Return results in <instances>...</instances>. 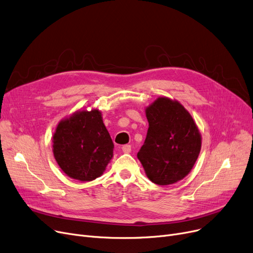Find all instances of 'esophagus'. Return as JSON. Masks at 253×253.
Instances as JSON below:
<instances>
[{
	"label": "esophagus",
	"mask_w": 253,
	"mask_h": 253,
	"mask_svg": "<svg viewBox=\"0 0 253 253\" xmlns=\"http://www.w3.org/2000/svg\"><path fill=\"white\" fill-rule=\"evenodd\" d=\"M122 150L124 153H130L131 152V146L130 145H124L122 147Z\"/></svg>",
	"instance_id": "obj_1"
}]
</instances>
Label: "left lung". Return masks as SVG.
Returning a JSON list of instances; mask_svg holds the SVG:
<instances>
[{
	"instance_id": "8db88e82",
	"label": "left lung",
	"mask_w": 253,
	"mask_h": 253,
	"mask_svg": "<svg viewBox=\"0 0 253 253\" xmlns=\"http://www.w3.org/2000/svg\"><path fill=\"white\" fill-rule=\"evenodd\" d=\"M149 128L137 158L157 185L182 180L193 168L202 137L190 114L177 101L161 97L146 109Z\"/></svg>"
}]
</instances>
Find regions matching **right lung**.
Instances as JSON below:
<instances>
[{
	"instance_id": "add662e5",
	"label": "right lung",
	"mask_w": 253,
	"mask_h": 253,
	"mask_svg": "<svg viewBox=\"0 0 253 253\" xmlns=\"http://www.w3.org/2000/svg\"><path fill=\"white\" fill-rule=\"evenodd\" d=\"M52 141L59 167L82 182L100 177L113 158L114 142L97 109L78 112L61 121Z\"/></svg>"
}]
</instances>
